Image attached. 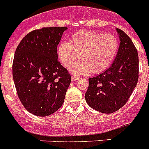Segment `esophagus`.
Returning <instances> with one entry per match:
<instances>
[{
  "label": "esophagus",
  "instance_id": "34e87169",
  "mask_svg": "<svg viewBox=\"0 0 149 149\" xmlns=\"http://www.w3.org/2000/svg\"><path fill=\"white\" fill-rule=\"evenodd\" d=\"M78 79H79V77H78V76H71L72 81H77Z\"/></svg>",
  "mask_w": 149,
  "mask_h": 149
}]
</instances>
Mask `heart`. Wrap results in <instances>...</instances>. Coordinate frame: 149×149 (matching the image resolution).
Segmentation results:
<instances>
[{"instance_id": "heart-1", "label": "heart", "mask_w": 149, "mask_h": 149, "mask_svg": "<svg viewBox=\"0 0 149 149\" xmlns=\"http://www.w3.org/2000/svg\"><path fill=\"white\" fill-rule=\"evenodd\" d=\"M119 47L115 36L93 31H79L69 42H63L58 48L60 61L69 67L79 58L80 61L69 68L72 73L79 76L100 73L113 61Z\"/></svg>"}]
</instances>
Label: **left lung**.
<instances>
[{"label": "left lung", "mask_w": 149, "mask_h": 149, "mask_svg": "<svg viewBox=\"0 0 149 149\" xmlns=\"http://www.w3.org/2000/svg\"><path fill=\"white\" fill-rule=\"evenodd\" d=\"M120 41L118 53L109 68L88 79L86 102L98 112H116L127 102L139 79V55L130 37L116 29Z\"/></svg>", "instance_id": "8db88e82"}]
</instances>
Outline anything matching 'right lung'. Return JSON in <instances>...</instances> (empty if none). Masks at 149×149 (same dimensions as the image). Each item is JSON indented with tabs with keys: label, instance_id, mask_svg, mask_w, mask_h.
<instances>
[{
	"label": "right lung",
	"instance_id": "right-lung-1",
	"mask_svg": "<svg viewBox=\"0 0 149 149\" xmlns=\"http://www.w3.org/2000/svg\"><path fill=\"white\" fill-rule=\"evenodd\" d=\"M67 27H45L26 34L18 45L13 79L21 102L40 117L53 114L63 105L71 77L58 61L57 47Z\"/></svg>",
	"mask_w": 149,
	"mask_h": 149
}]
</instances>
